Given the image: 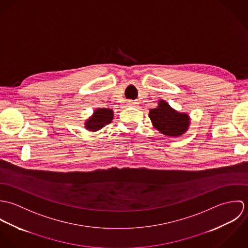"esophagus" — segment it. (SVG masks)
<instances>
[{"mask_svg":"<svg viewBox=\"0 0 248 248\" xmlns=\"http://www.w3.org/2000/svg\"><path fill=\"white\" fill-rule=\"evenodd\" d=\"M127 105H128V106L136 107L139 105V102H138V101H134V100H129V101L127 102Z\"/></svg>","mask_w":248,"mask_h":248,"instance_id":"esophagus-1","label":"esophagus"}]
</instances>
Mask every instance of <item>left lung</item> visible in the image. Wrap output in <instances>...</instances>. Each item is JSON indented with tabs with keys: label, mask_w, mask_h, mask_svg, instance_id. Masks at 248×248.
<instances>
[{
	"label": "left lung",
	"mask_w": 248,
	"mask_h": 248,
	"mask_svg": "<svg viewBox=\"0 0 248 248\" xmlns=\"http://www.w3.org/2000/svg\"><path fill=\"white\" fill-rule=\"evenodd\" d=\"M149 117L156 130L172 138L183 135L190 125L187 113L178 112L164 100H159L158 106L150 109Z\"/></svg>",
	"instance_id": "8db88e82"
}]
</instances>
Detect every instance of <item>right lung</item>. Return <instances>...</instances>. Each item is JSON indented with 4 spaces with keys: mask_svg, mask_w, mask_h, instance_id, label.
Here are the masks:
<instances>
[{
    "mask_svg": "<svg viewBox=\"0 0 248 248\" xmlns=\"http://www.w3.org/2000/svg\"><path fill=\"white\" fill-rule=\"evenodd\" d=\"M113 118V111L111 108H97L93 114L86 121L85 128L89 131L95 132L103 128L105 125L111 122Z\"/></svg>",
    "mask_w": 248,
    "mask_h": 248,
    "instance_id": "add662e5",
    "label": "right lung"
}]
</instances>
